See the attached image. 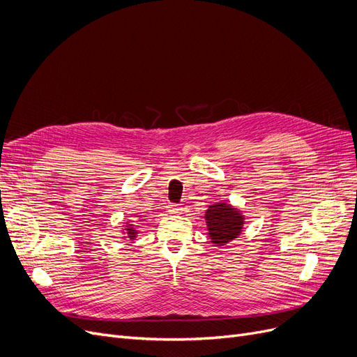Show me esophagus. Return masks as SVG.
<instances>
[{"label": "esophagus", "mask_w": 357, "mask_h": 357, "mask_svg": "<svg viewBox=\"0 0 357 357\" xmlns=\"http://www.w3.org/2000/svg\"><path fill=\"white\" fill-rule=\"evenodd\" d=\"M167 211H168V213H173V215H176V213L181 212V206L177 205V204H169Z\"/></svg>", "instance_id": "1"}]
</instances>
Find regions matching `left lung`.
Wrapping results in <instances>:
<instances>
[{"label": "left lung", "mask_w": 357, "mask_h": 357, "mask_svg": "<svg viewBox=\"0 0 357 357\" xmlns=\"http://www.w3.org/2000/svg\"><path fill=\"white\" fill-rule=\"evenodd\" d=\"M206 225L212 243L225 245L241 233L243 227V215L227 204H215L209 206L205 213Z\"/></svg>", "instance_id": "1"}]
</instances>
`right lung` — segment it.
<instances>
[{"instance_id":"right-lung-1","label":"right lung","mask_w":357,"mask_h":357,"mask_svg":"<svg viewBox=\"0 0 357 357\" xmlns=\"http://www.w3.org/2000/svg\"><path fill=\"white\" fill-rule=\"evenodd\" d=\"M126 230H127V234H129V237H130V238H135V237H136V234H137V230H135L133 227H127Z\"/></svg>"}]
</instances>
